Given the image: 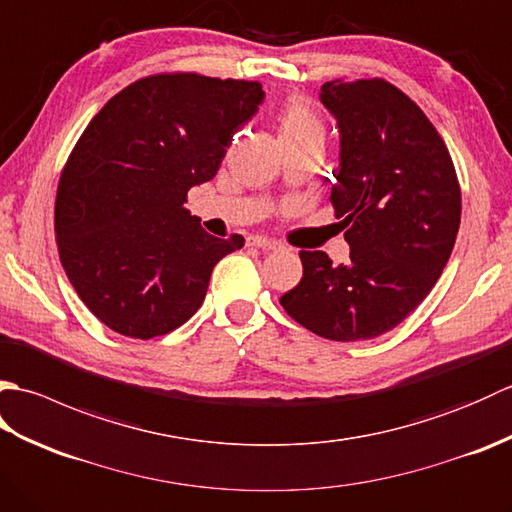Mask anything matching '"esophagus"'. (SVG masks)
<instances>
[{
	"label": "esophagus",
	"instance_id": "esophagus-1",
	"mask_svg": "<svg viewBox=\"0 0 512 512\" xmlns=\"http://www.w3.org/2000/svg\"><path fill=\"white\" fill-rule=\"evenodd\" d=\"M246 244L255 246V248H262V250H279L281 248L279 242H275V239H270V237H264V235H250L246 239Z\"/></svg>",
	"mask_w": 512,
	"mask_h": 512
}]
</instances>
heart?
Instances as JSON below:
<instances>
[{
	"label": "heart",
	"instance_id": "1",
	"mask_svg": "<svg viewBox=\"0 0 512 512\" xmlns=\"http://www.w3.org/2000/svg\"><path fill=\"white\" fill-rule=\"evenodd\" d=\"M281 140H301V138H323L325 129L314 105L306 96H292L284 103L277 116Z\"/></svg>",
	"mask_w": 512,
	"mask_h": 512
}]
</instances>
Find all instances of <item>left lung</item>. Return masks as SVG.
Segmentation results:
<instances>
[{
    "mask_svg": "<svg viewBox=\"0 0 512 512\" xmlns=\"http://www.w3.org/2000/svg\"><path fill=\"white\" fill-rule=\"evenodd\" d=\"M321 101L341 129L332 187L350 262L301 250L303 277L279 299L288 317L330 341L394 330L436 286L458 237L462 191L447 145L385 79L328 81Z\"/></svg>",
    "mask_w": 512,
    "mask_h": 512,
    "instance_id": "8db88e82",
    "label": "left lung"
}]
</instances>
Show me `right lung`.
<instances>
[{
    "label": "right lung",
    "instance_id": "1",
    "mask_svg": "<svg viewBox=\"0 0 512 512\" xmlns=\"http://www.w3.org/2000/svg\"><path fill=\"white\" fill-rule=\"evenodd\" d=\"M259 81L158 72L107 101L61 169L54 237L76 295L107 328L149 341L202 306L213 266L244 237H213L184 202L209 182Z\"/></svg>",
    "mask_w": 512,
    "mask_h": 512
}]
</instances>
